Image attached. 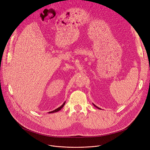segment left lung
Instances as JSON below:
<instances>
[{"mask_svg":"<svg viewBox=\"0 0 150 150\" xmlns=\"http://www.w3.org/2000/svg\"><path fill=\"white\" fill-rule=\"evenodd\" d=\"M94 106H96V108H98V109H100V108H98V107H97V106H96V105H94Z\"/></svg>","mask_w":150,"mask_h":150,"instance_id":"1","label":"left lung"}]
</instances>
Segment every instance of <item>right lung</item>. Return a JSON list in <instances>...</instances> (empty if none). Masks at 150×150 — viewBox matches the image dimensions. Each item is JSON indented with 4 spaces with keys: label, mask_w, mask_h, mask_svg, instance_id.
Here are the masks:
<instances>
[{
    "label": "right lung",
    "mask_w": 150,
    "mask_h": 150,
    "mask_svg": "<svg viewBox=\"0 0 150 150\" xmlns=\"http://www.w3.org/2000/svg\"><path fill=\"white\" fill-rule=\"evenodd\" d=\"M65 103H64L60 107H59V108H58L57 109H55L54 110H53V111H52V112H49V113H54V112H58V111H59L62 108H63V107L64 106V105H65Z\"/></svg>",
    "instance_id": "add662e5"
}]
</instances>
